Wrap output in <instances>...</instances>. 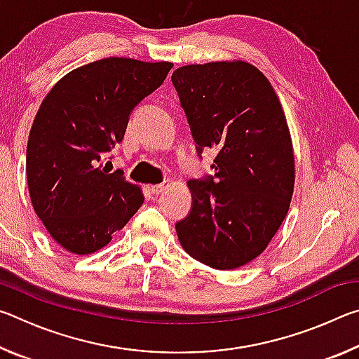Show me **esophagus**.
<instances>
[{"mask_svg": "<svg viewBox=\"0 0 359 359\" xmlns=\"http://www.w3.org/2000/svg\"><path fill=\"white\" fill-rule=\"evenodd\" d=\"M166 185L165 184H158V185H150L149 190L151 194H160L163 190H165Z\"/></svg>", "mask_w": 359, "mask_h": 359, "instance_id": "1", "label": "esophagus"}]
</instances>
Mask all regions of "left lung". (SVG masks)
<instances>
[{
  "label": "left lung",
  "instance_id": "8db88e82",
  "mask_svg": "<svg viewBox=\"0 0 359 359\" xmlns=\"http://www.w3.org/2000/svg\"><path fill=\"white\" fill-rule=\"evenodd\" d=\"M198 156L217 155L214 175L188 180L191 208L175 223L190 257L236 269L258 257L287 217L293 145L269 81L244 62L188 65L172 72Z\"/></svg>",
  "mask_w": 359,
  "mask_h": 359
}]
</instances>
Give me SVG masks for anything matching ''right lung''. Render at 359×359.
I'll list each match as a JSON object with an SVG mask.
<instances>
[{
    "mask_svg": "<svg viewBox=\"0 0 359 359\" xmlns=\"http://www.w3.org/2000/svg\"><path fill=\"white\" fill-rule=\"evenodd\" d=\"M171 68L102 58L71 71L42 101L28 137V190L48 234L68 252L100 250L142 205L139 187L102 163Z\"/></svg>",
    "mask_w": 359,
    "mask_h": 359,
    "instance_id": "obj_1",
    "label": "right lung"
}]
</instances>
